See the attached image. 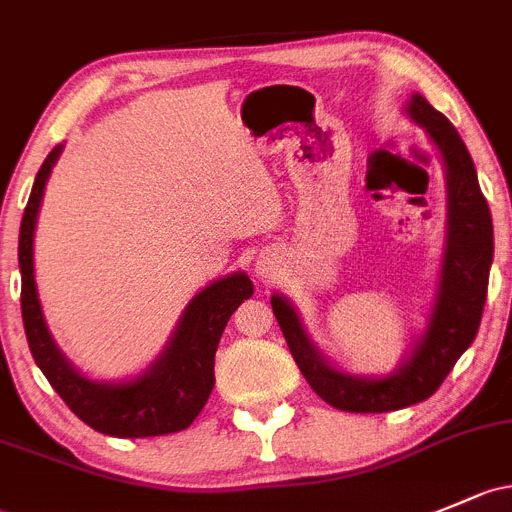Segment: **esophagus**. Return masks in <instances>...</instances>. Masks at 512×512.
I'll return each instance as SVG.
<instances>
[{"label": "esophagus", "instance_id": "esophagus-1", "mask_svg": "<svg viewBox=\"0 0 512 512\" xmlns=\"http://www.w3.org/2000/svg\"><path fill=\"white\" fill-rule=\"evenodd\" d=\"M257 272H260V277H267V274H265V267H262V265L257 267Z\"/></svg>", "mask_w": 512, "mask_h": 512}]
</instances>
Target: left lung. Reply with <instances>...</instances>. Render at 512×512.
Instances as JSON below:
<instances>
[{
	"mask_svg": "<svg viewBox=\"0 0 512 512\" xmlns=\"http://www.w3.org/2000/svg\"><path fill=\"white\" fill-rule=\"evenodd\" d=\"M405 112L427 129L446 169V245L439 287L424 336L410 358L385 378L341 373L309 341L297 309L279 294L272 297V311L301 375L321 400L343 412H392L432 397L476 338L486 304L493 220L469 149L454 125L419 93Z\"/></svg>",
	"mask_w": 512,
	"mask_h": 512,
	"instance_id": "8db88e82",
	"label": "left lung"
}]
</instances>
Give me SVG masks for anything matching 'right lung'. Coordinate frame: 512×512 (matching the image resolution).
Returning <instances> with one entry per match:
<instances>
[{
  "mask_svg": "<svg viewBox=\"0 0 512 512\" xmlns=\"http://www.w3.org/2000/svg\"><path fill=\"white\" fill-rule=\"evenodd\" d=\"M61 152L63 144H58L41 164L19 230L21 316L31 355L75 417L83 419L95 432L120 439L181 432L198 417L211 397L215 351L233 311L242 304V299L252 297L250 277L245 272H233L201 289L188 301L179 326L171 333L159 358L134 380L98 383L85 378L58 351L56 341L48 333L34 277L36 220L43 188Z\"/></svg>",
  "mask_w": 512,
  "mask_h": 512,
  "instance_id": "1",
  "label": "right lung"
}]
</instances>
